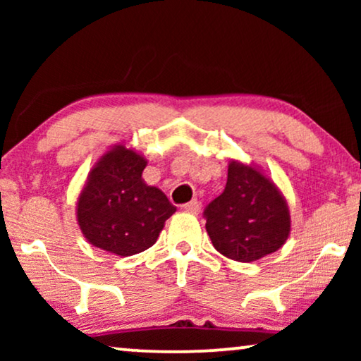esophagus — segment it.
Wrapping results in <instances>:
<instances>
[{"label":"esophagus","instance_id":"1","mask_svg":"<svg viewBox=\"0 0 361 361\" xmlns=\"http://www.w3.org/2000/svg\"><path fill=\"white\" fill-rule=\"evenodd\" d=\"M182 209H184L185 212H189V214L197 215L200 212V202L199 200H192V202H189V204L182 205Z\"/></svg>","mask_w":361,"mask_h":361}]
</instances>
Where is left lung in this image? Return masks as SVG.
Masks as SVG:
<instances>
[{
  "label": "left lung",
  "instance_id": "8db88e82",
  "mask_svg": "<svg viewBox=\"0 0 361 361\" xmlns=\"http://www.w3.org/2000/svg\"><path fill=\"white\" fill-rule=\"evenodd\" d=\"M215 250L226 258L251 263L274 253L290 233L283 192L255 164L231 159L225 190L204 212Z\"/></svg>",
  "mask_w": 361,
  "mask_h": 361
}]
</instances>
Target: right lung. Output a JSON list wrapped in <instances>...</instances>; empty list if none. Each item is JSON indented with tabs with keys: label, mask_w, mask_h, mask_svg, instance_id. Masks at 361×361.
<instances>
[{
	"label": "right lung",
	"mask_w": 361,
	"mask_h": 361,
	"mask_svg": "<svg viewBox=\"0 0 361 361\" xmlns=\"http://www.w3.org/2000/svg\"><path fill=\"white\" fill-rule=\"evenodd\" d=\"M146 157L115 145L95 162L77 200V224L95 248L133 256L156 243L176 212L164 192L147 185Z\"/></svg>",
	"instance_id": "add662e5"
}]
</instances>
